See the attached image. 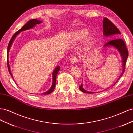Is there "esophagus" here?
I'll list each match as a JSON object with an SVG mask.
<instances>
[{
  "label": "esophagus",
  "instance_id": "34e87169",
  "mask_svg": "<svg viewBox=\"0 0 133 133\" xmlns=\"http://www.w3.org/2000/svg\"><path fill=\"white\" fill-rule=\"evenodd\" d=\"M78 58H76V57H73V58H71V59H70V61H71V63H75L76 62H77V60H78Z\"/></svg>",
  "mask_w": 133,
  "mask_h": 133
}]
</instances>
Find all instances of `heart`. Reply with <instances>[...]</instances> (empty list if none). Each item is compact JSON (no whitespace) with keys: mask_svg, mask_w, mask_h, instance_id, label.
<instances>
[{"mask_svg":"<svg viewBox=\"0 0 133 133\" xmlns=\"http://www.w3.org/2000/svg\"><path fill=\"white\" fill-rule=\"evenodd\" d=\"M88 36V31L86 29H82L81 30H80L78 33H76L75 36H74V40L76 41H82L85 40ZM92 40V39H90L88 40V44L90 45V44H91Z\"/></svg>","mask_w":133,"mask_h":133,"instance_id":"b5f03b06","label":"heart"}]
</instances>
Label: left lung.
<instances>
[{"label":"left lung","mask_w":133,"mask_h":133,"mask_svg":"<svg viewBox=\"0 0 133 133\" xmlns=\"http://www.w3.org/2000/svg\"><path fill=\"white\" fill-rule=\"evenodd\" d=\"M103 34L105 37H112L113 38H116L112 39L111 41L107 43L105 45H104V47H108V46H113L116 49L118 50L120 53L121 57L122 58V62H123V71L120 74L119 78L116 80V82L114 84V86L115 84L118 82V80L120 78V77L123 75L124 73L125 69V64L127 58L128 57V51L127 48L123 40L120 38H118L119 37L120 34H121L120 31L113 23L110 22L108 18H105L103 19ZM79 89L82 92H85V93H95L96 92H91L85 90L83 88V84L79 87ZM109 89V88H108Z\"/></svg>","instance_id":"1"}]
</instances>
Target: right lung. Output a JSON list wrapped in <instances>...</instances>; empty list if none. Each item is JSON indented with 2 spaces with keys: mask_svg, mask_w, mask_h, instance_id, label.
I'll use <instances>...</instances> for the list:
<instances>
[{
  "mask_svg": "<svg viewBox=\"0 0 133 133\" xmlns=\"http://www.w3.org/2000/svg\"><path fill=\"white\" fill-rule=\"evenodd\" d=\"M41 23H42V21H39V20H37V19H33L30 20V21H28L21 28V29H19L18 31L16 32V33L13 35V37H12L11 39H10V42L9 43V44H8V49H7V64H8V68L9 72L10 75L12 76V78H13V75H12V74H11V71H10L9 63V60H8L9 52V50L10 49V47L11 46L12 43H13L14 40L15 39V37H17V35L18 34H19L20 33H21V31H25V30H28V29H31V28H33L36 24H39ZM59 70H60L59 66H58L57 67L55 68V69H54L53 73V74H52V77H53V83H52V85H51V87L50 88V89L49 90H48L47 91L43 92V93H42V94H44V95L49 94L51 93L52 91H53L54 90L55 87L56 78H57V74L58 73V71H59Z\"/></svg>",
  "mask_w": 133,
  "mask_h": 133,
  "instance_id": "add662e5",
  "label": "right lung"
}]
</instances>
